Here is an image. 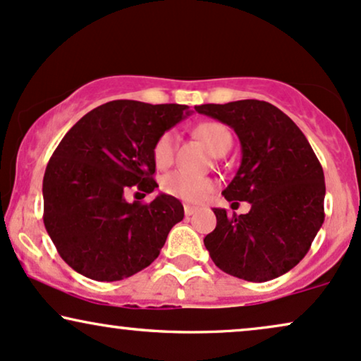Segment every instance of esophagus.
I'll return each mask as SVG.
<instances>
[{"label": "esophagus", "instance_id": "obj_1", "mask_svg": "<svg viewBox=\"0 0 361 361\" xmlns=\"http://www.w3.org/2000/svg\"><path fill=\"white\" fill-rule=\"evenodd\" d=\"M197 210H198L197 207H192V205H185V215H186V216L193 215L195 212H197Z\"/></svg>", "mask_w": 361, "mask_h": 361}]
</instances>
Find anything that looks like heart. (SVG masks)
Segmentation results:
<instances>
[{"mask_svg":"<svg viewBox=\"0 0 361 361\" xmlns=\"http://www.w3.org/2000/svg\"><path fill=\"white\" fill-rule=\"evenodd\" d=\"M195 136L202 139L212 154L220 156L227 153L232 146V134L222 123H203L197 126ZM176 134L173 131L163 133L156 139L153 146V159L158 168H168L175 158ZM161 188L171 197H176L185 202H202L214 190V183L208 178L193 176L183 171H173L163 178Z\"/></svg>","mask_w":361,"mask_h":361,"instance_id":"obj_1","label":"heart"}]
</instances>
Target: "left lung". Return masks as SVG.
Masks as SVG:
<instances>
[{
    "mask_svg": "<svg viewBox=\"0 0 361 361\" xmlns=\"http://www.w3.org/2000/svg\"><path fill=\"white\" fill-rule=\"evenodd\" d=\"M230 126L242 147L228 202L245 215L214 208L216 227L203 238L215 266L250 282L276 279L298 266L324 222V173L301 129L272 104L255 99L195 107ZM233 205V203H232Z\"/></svg>",
    "mask_w": 361,
    "mask_h": 361,
    "instance_id": "1",
    "label": "left lung"
}]
</instances>
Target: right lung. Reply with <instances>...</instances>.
Here are the masks:
<instances>
[{"label":"right lung","mask_w":361,"mask_h":361,"mask_svg":"<svg viewBox=\"0 0 361 361\" xmlns=\"http://www.w3.org/2000/svg\"><path fill=\"white\" fill-rule=\"evenodd\" d=\"M190 114L180 104L111 101L65 134L43 176V224L60 257L94 281H121L149 266L185 210L171 195L151 193L156 139Z\"/></svg>","instance_id":"right-lung-1"}]
</instances>
